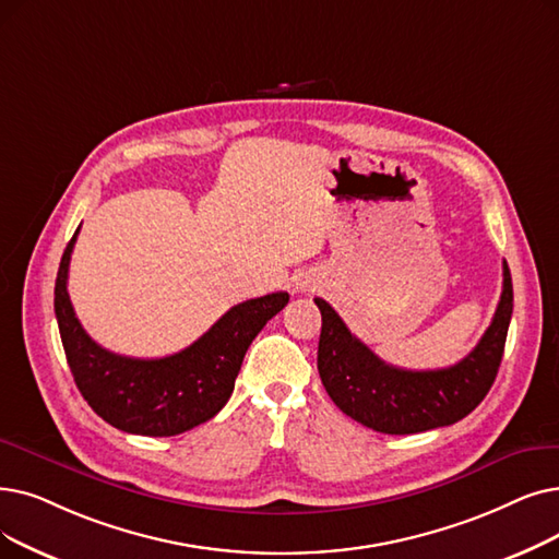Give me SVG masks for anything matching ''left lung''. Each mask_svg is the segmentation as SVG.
<instances>
[{
  "instance_id": "1",
  "label": "left lung",
  "mask_w": 559,
  "mask_h": 559,
  "mask_svg": "<svg viewBox=\"0 0 559 559\" xmlns=\"http://www.w3.org/2000/svg\"><path fill=\"white\" fill-rule=\"evenodd\" d=\"M318 370L335 406L381 433H418L466 418L496 381L509 320L514 308L512 274L502 264V295L477 347L456 366L441 370H402L383 362L324 301Z\"/></svg>"
}]
</instances>
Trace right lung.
I'll return each mask as SVG.
<instances>
[{"label":"right lung","mask_w":559,"mask_h":559,"mask_svg":"<svg viewBox=\"0 0 559 559\" xmlns=\"http://www.w3.org/2000/svg\"><path fill=\"white\" fill-rule=\"evenodd\" d=\"M72 235L63 251L55 312L68 366L82 397L111 427L141 436H176L207 423L233 395L241 360L253 337L289 295L274 293L233 306L197 343L164 358H130L103 349L82 329L68 297Z\"/></svg>","instance_id":"add662e5"}]
</instances>
